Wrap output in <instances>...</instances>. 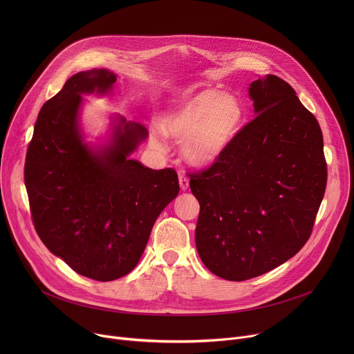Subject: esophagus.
I'll return each mask as SVG.
<instances>
[{"mask_svg": "<svg viewBox=\"0 0 354 354\" xmlns=\"http://www.w3.org/2000/svg\"><path fill=\"white\" fill-rule=\"evenodd\" d=\"M178 178H179V186H180V189H182V190H187V187H189V179H187V176H186L183 172H179V174H178Z\"/></svg>", "mask_w": 354, "mask_h": 354, "instance_id": "34e87169", "label": "esophagus"}]
</instances>
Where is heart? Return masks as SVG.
<instances>
[{
    "instance_id": "1",
    "label": "heart",
    "mask_w": 354,
    "mask_h": 354,
    "mask_svg": "<svg viewBox=\"0 0 354 354\" xmlns=\"http://www.w3.org/2000/svg\"><path fill=\"white\" fill-rule=\"evenodd\" d=\"M243 111L236 96L217 89H203L171 109L161 131L182 141L183 158L194 167H210L225 153L239 130ZM161 147V142L156 140Z\"/></svg>"
}]
</instances>
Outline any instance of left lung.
Returning a JSON list of instances; mask_svg holds the SVG:
<instances>
[{
	"label": "left lung",
	"mask_w": 354,
	"mask_h": 354,
	"mask_svg": "<svg viewBox=\"0 0 354 354\" xmlns=\"http://www.w3.org/2000/svg\"><path fill=\"white\" fill-rule=\"evenodd\" d=\"M248 92L255 119L218 161L190 175L198 257L231 281L265 274L306 245L328 178L321 127L295 91L269 74Z\"/></svg>",
	"instance_id": "obj_1"
}]
</instances>
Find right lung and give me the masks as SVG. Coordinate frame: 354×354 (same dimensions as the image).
<instances>
[{"mask_svg":"<svg viewBox=\"0 0 354 354\" xmlns=\"http://www.w3.org/2000/svg\"><path fill=\"white\" fill-rule=\"evenodd\" d=\"M116 74L81 71L41 106L25 162L32 220L53 255L74 272L112 281L138 263L161 212L179 193L172 168L151 169L130 156L148 130L113 116L108 138L85 141L82 95H106Z\"/></svg>","mask_w":354,"mask_h":354,"instance_id":"1","label":"right lung"}]
</instances>
